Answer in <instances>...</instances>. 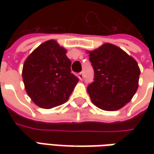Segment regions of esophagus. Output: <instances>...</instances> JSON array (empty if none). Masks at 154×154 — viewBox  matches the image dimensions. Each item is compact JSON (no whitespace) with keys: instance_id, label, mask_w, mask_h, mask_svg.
Instances as JSON below:
<instances>
[{"instance_id":"obj_1","label":"esophagus","mask_w":154,"mask_h":154,"mask_svg":"<svg viewBox=\"0 0 154 154\" xmlns=\"http://www.w3.org/2000/svg\"><path fill=\"white\" fill-rule=\"evenodd\" d=\"M83 77H84V74H83V73H82V72H80V73H79V74H78V78H79L80 80H83Z\"/></svg>"}]
</instances>
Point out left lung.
I'll return each instance as SVG.
<instances>
[{
	"label": "left lung",
	"mask_w": 154,
	"mask_h": 154,
	"mask_svg": "<svg viewBox=\"0 0 154 154\" xmlns=\"http://www.w3.org/2000/svg\"><path fill=\"white\" fill-rule=\"evenodd\" d=\"M87 53L94 69V81L86 88L92 103L107 111L120 109L138 89V63L121 48L109 43Z\"/></svg>",
	"instance_id": "left-lung-1"
}]
</instances>
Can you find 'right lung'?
<instances>
[{
  "instance_id": "right-lung-1",
  "label": "right lung",
  "mask_w": 154,
  "mask_h": 154,
  "mask_svg": "<svg viewBox=\"0 0 154 154\" xmlns=\"http://www.w3.org/2000/svg\"><path fill=\"white\" fill-rule=\"evenodd\" d=\"M67 50L51 39L41 44L28 56L22 78L28 96L44 109L64 103L79 79L71 73Z\"/></svg>"
}]
</instances>
